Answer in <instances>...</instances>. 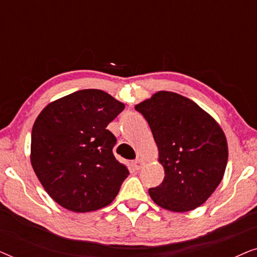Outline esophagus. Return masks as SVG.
Listing matches in <instances>:
<instances>
[{"label":"esophagus","instance_id":"34e87169","mask_svg":"<svg viewBox=\"0 0 257 257\" xmlns=\"http://www.w3.org/2000/svg\"><path fill=\"white\" fill-rule=\"evenodd\" d=\"M143 164H144V160L142 159V158H137L136 160L132 161V166L135 167V170H140L143 166Z\"/></svg>","mask_w":257,"mask_h":257}]
</instances>
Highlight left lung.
Instances as JSON below:
<instances>
[{"instance_id":"8db88e82","label":"left lung","mask_w":257,"mask_h":257,"mask_svg":"<svg viewBox=\"0 0 257 257\" xmlns=\"http://www.w3.org/2000/svg\"><path fill=\"white\" fill-rule=\"evenodd\" d=\"M149 122L165 170L151 199L172 212L201 206L222 180L228 161L226 136L212 115L181 94L159 91L136 105Z\"/></svg>"}]
</instances>
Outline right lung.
Segmentation results:
<instances>
[{"instance_id":"1","label":"right lung","mask_w":257,"mask_h":257,"mask_svg":"<svg viewBox=\"0 0 257 257\" xmlns=\"http://www.w3.org/2000/svg\"><path fill=\"white\" fill-rule=\"evenodd\" d=\"M125 105L101 90L76 91L47 105L31 131L30 160L58 205L77 213L110 205L128 175L106 126Z\"/></svg>"}]
</instances>
